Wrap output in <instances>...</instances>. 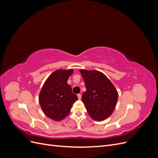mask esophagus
Returning a JSON list of instances; mask_svg holds the SVG:
<instances>
[{"label":"esophagus","mask_w":158,"mask_h":158,"mask_svg":"<svg viewBox=\"0 0 158 158\" xmlns=\"http://www.w3.org/2000/svg\"><path fill=\"white\" fill-rule=\"evenodd\" d=\"M78 99H81V98H82V95L78 94Z\"/></svg>","instance_id":"1"}]
</instances>
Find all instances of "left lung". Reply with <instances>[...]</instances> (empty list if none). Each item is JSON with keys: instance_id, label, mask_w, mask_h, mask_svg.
Returning <instances> with one entry per match:
<instances>
[{"instance_id": "1", "label": "left lung", "mask_w": 158, "mask_h": 158, "mask_svg": "<svg viewBox=\"0 0 158 158\" xmlns=\"http://www.w3.org/2000/svg\"><path fill=\"white\" fill-rule=\"evenodd\" d=\"M86 91L82 101L90 117L101 121L111 115L118 100V92L103 73L98 70L80 69Z\"/></svg>"}]
</instances>
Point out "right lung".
<instances>
[{
  "instance_id": "1",
  "label": "right lung",
  "mask_w": 158,
  "mask_h": 158,
  "mask_svg": "<svg viewBox=\"0 0 158 158\" xmlns=\"http://www.w3.org/2000/svg\"><path fill=\"white\" fill-rule=\"evenodd\" d=\"M73 69L54 71L45 82L39 95V103L43 112L52 120L60 121L70 112L78 97L67 84Z\"/></svg>"
}]
</instances>
